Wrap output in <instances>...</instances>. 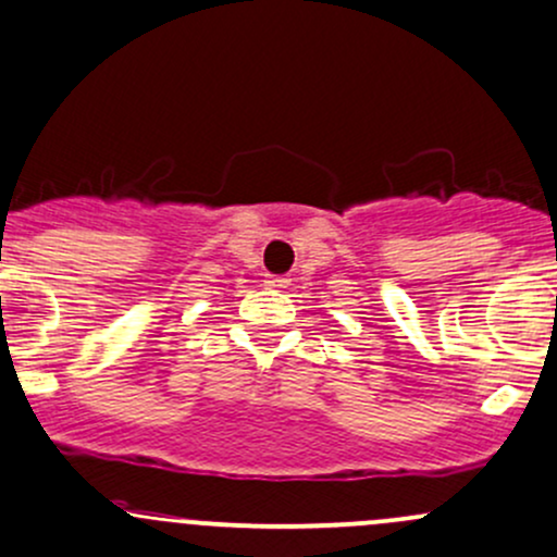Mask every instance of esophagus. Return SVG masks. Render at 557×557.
I'll return each mask as SVG.
<instances>
[{"label": "esophagus", "mask_w": 557, "mask_h": 557, "mask_svg": "<svg viewBox=\"0 0 557 557\" xmlns=\"http://www.w3.org/2000/svg\"><path fill=\"white\" fill-rule=\"evenodd\" d=\"M263 285H267V288H274V290H283V288H288L290 280L288 277H274V274H272V277L263 280Z\"/></svg>", "instance_id": "1"}]
</instances>
